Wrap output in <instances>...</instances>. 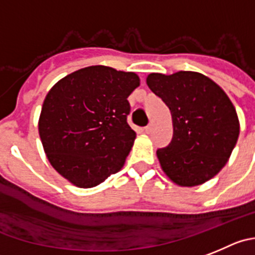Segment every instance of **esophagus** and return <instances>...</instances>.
I'll return each instance as SVG.
<instances>
[{"label": "esophagus", "instance_id": "obj_1", "mask_svg": "<svg viewBox=\"0 0 255 255\" xmlns=\"http://www.w3.org/2000/svg\"><path fill=\"white\" fill-rule=\"evenodd\" d=\"M144 130H146V133H149L152 130V126L151 125L146 126V127H144Z\"/></svg>", "mask_w": 255, "mask_h": 255}]
</instances>
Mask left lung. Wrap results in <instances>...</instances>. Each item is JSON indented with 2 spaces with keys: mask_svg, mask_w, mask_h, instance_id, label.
Wrapping results in <instances>:
<instances>
[{
  "mask_svg": "<svg viewBox=\"0 0 255 255\" xmlns=\"http://www.w3.org/2000/svg\"><path fill=\"white\" fill-rule=\"evenodd\" d=\"M146 82L172 116V139L157 149L163 172L180 186H197L213 178L239 137V120L229 97L195 71L152 73Z\"/></svg>",
  "mask_w": 255,
  "mask_h": 255,
  "instance_id": "left-lung-1",
  "label": "left lung"
}]
</instances>
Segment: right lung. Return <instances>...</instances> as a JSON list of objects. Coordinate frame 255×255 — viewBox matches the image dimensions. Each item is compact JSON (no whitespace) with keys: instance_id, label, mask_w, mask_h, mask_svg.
Returning a JSON list of instances; mask_svg holds the SVG:
<instances>
[{"instance_id":"right-lung-1","label":"right lung","mask_w":255,"mask_h":255,"mask_svg":"<svg viewBox=\"0 0 255 255\" xmlns=\"http://www.w3.org/2000/svg\"><path fill=\"white\" fill-rule=\"evenodd\" d=\"M139 85L134 73L88 66L47 93L39 134L51 166L78 187H94L125 165L135 138L127 98Z\"/></svg>"}]
</instances>
